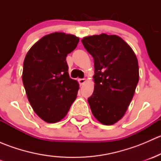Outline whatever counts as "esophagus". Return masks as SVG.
I'll return each instance as SVG.
<instances>
[{
  "label": "esophagus",
  "instance_id": "1",
  "mask_svg": "<svg viewBox=\"0 0 161 161\" xmlns=\"http://www.w3.org/2000/svg\"><path fill=\"white\" fill-rule=\"evenodd\" d=\"M78 82H79V85H80V86H82V85H83L84 83H85L86 79H79V80H78Z\"/></svg>",
  "mask_w": 161,
  "mask_h": 161
}]
</instances>
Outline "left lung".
Returning <instances> with one entry per match:
<instances>
[{"mask_svg": "<svg viewBox=\"0 0 161 161\" xmlns=\"http://www.w3.org/2000/svg\"><path fill=\"white\" fill-rule=\"evenodd\" d=\"M86 50L94 60V91L88 98L92 114L111 125L119 121L130 104L139 82L136 54L121 37L100 35L84 37Z\"/></svg>", "mask_w": 161, "mask_h": 161, "instance_id": "obj_1", "label": "left lung"}]
</instances>
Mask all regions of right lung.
I'll list each match as a JSON object with an SVG mask.
<instances>
[{
    "label": "right lung",
    "instance_id": "1",
    "mask_svg": "<svg viewBox=\"0 0 161 161\" xmlns=\"http://www.w3.org/2000/svg\"><path fill=\"white\" fill-rule=\"evenodd\" d=\"M79 39L54 32L40 39L27 53L22 82L33 111L48 123L62 119L77 97L79 85L69 75L66 57Z\"/></svg>",
    "mask_w": 161,
    "mask_h": 161
}]
</instances>
